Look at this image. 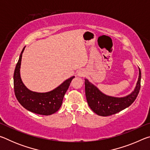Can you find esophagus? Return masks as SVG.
I'll list each match as a JSON object with an SVG mask.
<instances>
[{"label": "esophagus", "instance_id": "34e87169", "mask_svg": "<svg viewBox=\"0 0 150 150\" xmlns=\"http://www.w3.org/2000/svg\"><path fill=\"white\" fill-rule=\"evenodd\" d=\"M77 75L79 76V77H85V76L86 75V72L85 70L83 69H80L77 72Z\"/></svg>", "mask_w": 150, "mask_h": 150}]
</instances>
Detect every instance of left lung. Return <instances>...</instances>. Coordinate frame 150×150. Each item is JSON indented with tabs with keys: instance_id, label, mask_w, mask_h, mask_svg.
Listing matches in <instances>:
<instances>
[{
	"instance_id": "1",
	"label": "left lung",
	"mask_w": 150,
	"mask_h": 150,
	"mask_svg": "<svg viewBox=\"0 0 150 150\" xmlns=\"http://www.w3.org/2000/svg\"><path fill=\"white\" fill-rule=\"evenodd\" d=\"M141 71L139 68V77L134 90L124 97H115L103 93L88 79H85V95L89 107L96 115L108 116L119 112L130 106L138 96L140 89Z\"/></svg>"
}]
</instances>
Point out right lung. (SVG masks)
Returning <instances> with one entry per match:
<instances>
[{
    "mask_svg": "<svg viewBox=\"0 0 150 150\" xmlns=\"http://www.w3.org/2000/svg\"><path fill=\"white\" fill-rule=\"evenodd\" d=\"M25 47L20 54L14 73V89L17 100L24 108L32 112L41 115H51L59 110L63 96L74 76L65 80L55 89L47 93H37L29 90L20 77V65Z\"/></svg>",
    "mask_w": 150,
    "mask_h": 150,
    "instance_id": "1",
    "label": "right lung"
}]
</instances>
